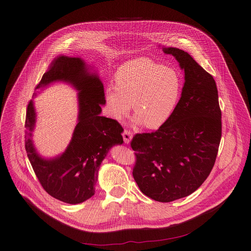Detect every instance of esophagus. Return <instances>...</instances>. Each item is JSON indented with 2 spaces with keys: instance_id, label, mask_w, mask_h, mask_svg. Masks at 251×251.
<instances>
[{
  "instance_id": "obj_1",
  "label": "esophagus",
  "mask_w": 251,
  "mask_h": 251,
  "mask_svg": "<svg viewBox=\"0 0 251 251\" xmlns=\"http://www.w3.org/2000/svg\"><path fill=\"white\" fill-rule=\"evenodd\" d=\"M122 136H123V140H124V142L126 143V144H129V143L132 140V138H133L132 133L130 131H128V130H124Z\"/></svg>"
}]
</instances>
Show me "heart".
<instances>
[{"label":"heart","instance_id":"1","mask_svg":"<svg viewBox=\"0 0 251 251\" xmlns=\"http://www.w3.org/2000/svg\"><path fill=\"white\" fill-rule=\"evenodd\" d=\"M116 85L105 87L104 100L108 115L121 121L131 109L133 123L159 129L175 113L181 100L184 81L181 74L147 57L121 64L115 74Z\"/></svg>","mask_w":251,"mask_h":251}]
</instances>
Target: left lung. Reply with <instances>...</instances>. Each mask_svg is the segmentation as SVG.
I'll return each instance as SVG.
<instances>
[{
    "mask_svg": "<svg viewBox=\"0 0 251 251\" xmlns=\"http://www.w3.org/2000/svg\"><path fill=\"white\" fill-rule=\"evenodd\" d=\"M185 71L181 100L156 132L137 134L133 176L140 191L161 202L190 196L206 180L222 138V112L213 77L186 51L162 48Z\"/></svg>",
    "mask_w": 251,
    "mask_h": 251,
    "instance_id": "1",
    "label": "left lung"
}]
</instances>
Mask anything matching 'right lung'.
I'll use <instances>...</instances> for the list:
<instances>
[{
  "label": "right lung",
  "instance_id": "1",
  "mask_svg": "<svg viewBox=\"0 0 251 251\" xmlns=\"http://www.w3.org/2000/svg\"><path fill=\"white\" fill-rule=\"evenodd\" d=\"M92 69L81 57L59 55L35 87L43 89L54 82H64L78 92L77 123L64 152L53 158L41 156L32 140L37 122L33 100L29 101L25 115V151L35 175L49 195L71 204L81 203L95 194L102 161L113 146L123 143L121 125L100 116L101 105L105 104L104 87Z\"/></svg>",
  "mask_w": 251,
  "mask_h": 251
}]
</instances>
